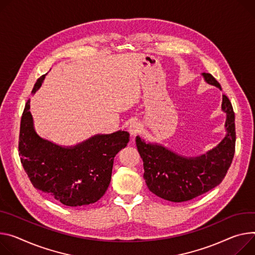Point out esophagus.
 <instances>
[{"instance_id": "esophagus-1", "label": "esophagus", "mask_w": 255, "mask_h": 255, "mask_svg": "<svg viewBox=\"0 0 255 255\" xmlns=\"http://www.w3.org/2000/svg\"><path fill=\"white\" fill-rule=\"evenodd\" d=\"M128 130H129V133L134 136V135H136V134H138V133L140 132L141 126H140L139 123L132 122V123H130V125H129V127H128Z\"/></svg>"}]
</instances>
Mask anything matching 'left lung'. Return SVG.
Masks as SVG:
<instances>
[{"mask_svg":"<svg viewBox=\"0 0 255 255\" xmlns=\"http://www.w3.org/2000/svg\"><path fill=\"white\" fill-rule=\"evenodd\" d=\"M202 75L207 83L221 88L212 74ZM222 109L227 114L228 134L216 148L201 156L186 158L136 137V146L143 160V178L149 191L169 201L183 202L221 184L232 164L236 142L235 113L226 95H223Z\"/></svg>","mask_w":255,"mask_h":255,"instance_id":"8db88e82","label":"left lung"}]
</instances>
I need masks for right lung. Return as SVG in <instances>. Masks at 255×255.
Here are the masks:
<instances>
[{"label": "right lung", "instance_id": "1", "mask_svg": "<svg viewBox=\"0 0 255 255\" xmlns=\"http://www.w3.org/2000/svg\"><path fill=\"white\" fill-rule=\"evenodd\" d=\"M43 79L44 75L37 79L31 94ZM29 103L30 100L21 117L18 151L33 187L67 206L97 202L109 187L114 157L127 146L129 133L97 135L79 145L64 148L35 133Z\"/></svg>", "mask_w": 255, "mask_h": 255}]
</instances>
